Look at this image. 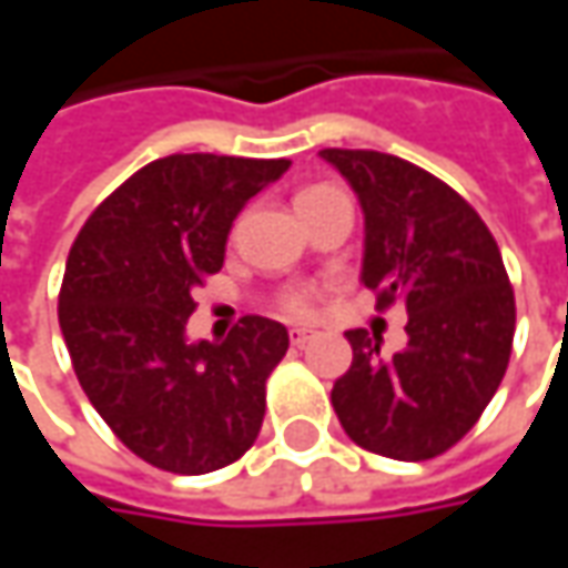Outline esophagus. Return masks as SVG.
I'll return each mask as SVG.
<instances>
[{
	"instance_id": "34e87169",
	"label": "esophagus",
	"mask_w": 568,
	"mask_h": 568,
	"mask_svg": "<svg viewBox=\"0 0 568 568\" xmlns=\"http://www.w3.org/2000/svg\"><path fill=\"white\" fill-rule=\"evenodd\" d=\"M313 338H316V335H313V328H291V344H296V347L310 344Z\"/></svg>"
}]
</instances>
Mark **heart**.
Returning <instances> with one entry per match:
<instances>
[{
  "mask_svg": "<svg viewBox=\"0 0 568 568\" xmlns=\"http://www.w3.org/2000/svg\"><path fill=\"white\" fill-rule=\"evenodd\" d=\"M306 192H316V189H306ZM303 192V195H306ZM287 313H294V316H310L313 310H316V294L313 291H296V294L287 296Z\"/></svg>",
  "mask_w": 568,
  "mask_h": 568,
  "instance_id": "heart-1",
  "label": "heart"
}]
</instances>
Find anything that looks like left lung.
<instances>
[{
    "instance_id": "1",
    "label": "left lung",
    "mask_w": 568,
    "mask_h": 568,
    "mask_svg": "<svg viewBox=\"0 0 568 568\" xmlns=\"http://www.w3.org/2000/svg\"><path fill=\"white\" fill-rule=\"evenodd\" d=\"M363 207L361 281L385 310H407V344L347 332L351 369L332 404L344 433L385 458L426 462L452 448L496 395L515 335V296L480 214L443 180L395 154L325 148Z\"/></svg>"
}]
</instances>
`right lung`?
<instances>
[{
    "label": "right lung",
    "mask_w": 568,
    "mask_h": 568,
    "mask_svg": "<svg viewBox=\"0 0 568 568\" xmlns=\"http://www.w3.org/2000/svg\"><path fill=\"white\" fill-rule=\"evenodd\" d=\"M291 161L170 154L129 176L78 233L59 294L75 376L139 458L173 474L236 462L265 417L287 328L246 316L221 344L189 341L195 287L221 272L236 214Z\"/></svg>",
    "instance_id": "right-lung-1"
}]
</instances>
